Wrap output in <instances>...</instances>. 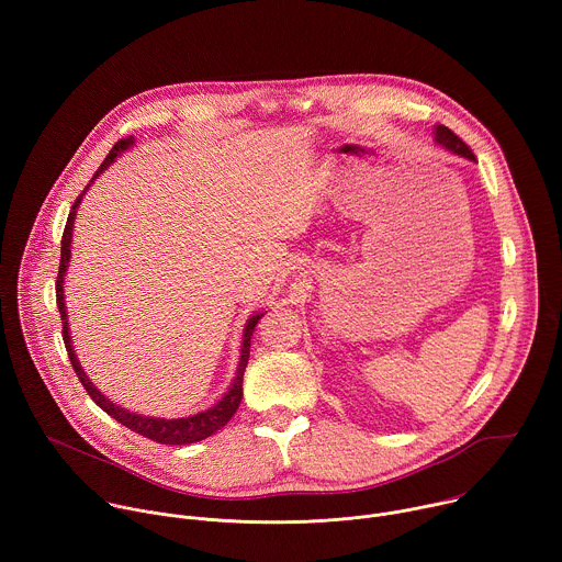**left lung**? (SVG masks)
<instances>
[{"label": "left lung", "instance_id": "8db88e82", "mask_svg": "<svg viewBox=\"0 0 562 562\" xmlns=\"http://www.w3.org/2000/svg\"><path fill=\"white\" fill-rule=\"evenodd\" d=\"M436 142L438 144H442V146H447L449 150H453V153H458V155H462V157H469V159H475V155L471 153V148L451 131V128H447V126H436Z\"/></svg>", "mask_w": 562, "mask_h": 562}]
</instances>
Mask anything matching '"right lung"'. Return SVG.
<instances>
[{"label": "right lung", "instance_id": "add662e5", "mask_svg": "<svg viewBox=\"0 0 562 562\" xmlns=\"http://www.w3.org/2000/svg\"><path fill=\"white\" fill-rule=\"evenodd\" d=\"M133 144V137H126V139H120L111 153L106 155L104 165L95 171L93 180L113 162V159L126 150L128 146ZM91 180V182H93ZM79 200H82V195H77L70 213H68V220H66V226H64V235H61V258H59V273H57V282H55V293H57V306H59V313H61V338H64V345H66V351H68V358H70V364H72V371L77 373L79 382L85 384L87 393L93 397V403L106 412L111 418H115L117 423H122L124 427H128L131 431L144 436V438H150L153 442H159V445H191V442H200L209 436H213L217 429H222L231 418L233 414L237 412L239 403H243V378H245V369H247V362H249V351H251V336H254V329L258 325V319L262 317L260 315H254L247 327H245V338H243V356H239V367H237V375L231 384V389L224 393V397L220 400L217 405L209 407L206 412H200L195 416H189V418H178V420H165V418H148V416H137V414H128L124 409H120L115 403H111L109 397H104L87 378V373L82 371V367H79L77 358H75V351H72V345H70V336H68V317H66V306H64V273H66V267H68V258H70V243H72V222H75V209L79 206Z\"/></svg>", "mask_w": 562, "mask_h": 562}]
</instances>
